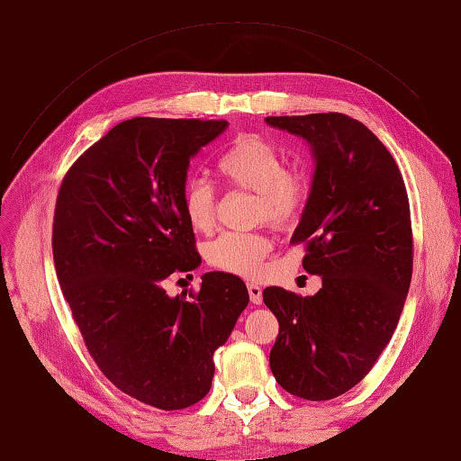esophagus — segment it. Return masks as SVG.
Segmentation results:
<instances>
[{
  "label": "esophagus",
  "instance_id": "1",
  "mask_svg": "<svg viewBox=\"0 0 461 461\" xmlns=\"http://www.w3.org/2000/svg\"><path fill=\"white\" fill-rule=\"evenodd\" d=\"M248 294H249V302H252L254 305H259L261 300H263V294H261V288L254 283H248Z\"/></svg>",
  "mask_w": 461,
  "mask_h": 461
}]
</instances>
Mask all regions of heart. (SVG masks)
<instances>
[{
	"instance_id": "b5f03b06",
	"label": "heart",
	"mask_w": 461,
	"mask_h": 461,
	"mask_svg": "<svg viewBox=\"0 0 461 461\" xmlns=\"http://www.w3.org/2000/svg\"><path fill=\"white\" fill-rule=\"evenodd\" d=\"M217 173L229 186L254 194L256 221H267L276 229L294 227L310 200L308 173L302 167H288L281 151L254 136L236 138L219 158ZM183 212L194 230H213L217 196L207 180L194 178L185 186ZM271 248L273 242L265 232H222L207 244L205 258L221 271L254 276Z\"/></svg>"
}]
</instances>
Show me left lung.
I'll use <instances>...</instances> for the list:
<instances>
[{
  "label": "left lung",
  "instance_id": "left-lung-1",
  "mask_svg": "<svg viewBox=\"0 0 461 461\" xmlns=\"http://www.w3.org/2000/svg\"><path fill=\"white\" fill-rule=\"evenodd\" d=\"M265 121L313 149L310 200L290 244H303V269L323 281L315 296L263 290L278 321L269 366L286 393L330 400L364 379L398 325L413 269L408 192L364 122L344 113Z\"/></svg>",
  "mask_w": 461,
  "mask_h": 461
}]
</instances>
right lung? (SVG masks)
Returning a JSON list of instances; mask_svg holds the SVG:
<instances>
[{
  "label": "right lung",
  "instance_id": "1",
  "mask_svg": "<svg viewBox=\"0 0 461 461\" xmlns=\"http://www.w3.org/2000/svg\"><path fill=\"white\" fill-rule=\"evenodd\" d=\"M225 129L122 121L71 165L55 202V273L82 340L119 390L165 411L209 393L213 352L249 300L242 278L219 271L196 292H165L167 278L202 263L183 190L190 158Z\"/></svg>",
  "mask_w": 461,
  "mask_h": 461
}]
</instances>
